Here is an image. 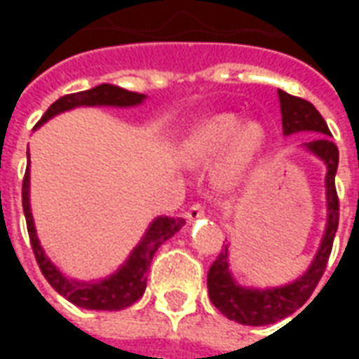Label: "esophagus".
<instances>
[{
  "label": "esophagus",
  "mask_w": 359,
  "mask_h": 359,
  "mask_svg": "<svg viewBox=\"0 0 359 359\" xmlns=\"http://www.w3.org/2000/svg\"><path fill=\"white\" fill-rule=\"evenodd\" d=\"M203 213H205L203 205H200V203H194V205H192V208L187 211V219L188 221H198L200 217H203Z\"/></svg>",
  "instance_id": "obj_1"
}]
</instances>
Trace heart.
Instances as JSON below:
<instances>
[{"instance_id":"heart-1","label":"heart","mask_w":359,"mask_h":359,"mask_svg":"<svg viewBox=\"0 0 359 359\" xmlns=\"http://www.w3.org/2000/svg\"><path fill=\"white\" fill-rule=\"evenodd\" d=\"M267 146L262 121H242L236 113H215L190 126L180 142V156L188 165H208L219 159L215 179L221 188H238L248 179Z\"/></svg>"}]
</instances>
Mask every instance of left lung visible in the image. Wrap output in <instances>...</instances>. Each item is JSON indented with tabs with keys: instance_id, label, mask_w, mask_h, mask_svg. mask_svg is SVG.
<instances>
[{
	"instance_id": "8db88e82",
	"label": "left lung",
	"mask_w": 359,
	"mask_h": 359,
	"mask_svg": "<svg viewBox=\"0 0 359 359\" xmlns=\"http://www.w3.org/2000/svg\"><path fill=\"white\" fill-rule=\"evenodd\" d=\"M280 115H283V134L292 136L298 133H311V142H304L302 151L313 156L325 165V205H327V221H325L323 236L319 241L316 256L308 265V269L290 283L278 286H244L234 278L231 271V244H225V250L211 265L208 273V292L213 306L226 317L241 325L259 327L271 325L292 316L300 309L311 292L316 290L319 278L323 275L327 259L331 256L332 241L339 226V198L334 190V175L339 169V148L332 144L331 130L321 117V113L306 100L296 97L278 90Z\"/></svg>"
}]
</instances>
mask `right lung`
I'll return each instance as SVG.
<instances>
[{
	"label": "right lung",
	"mask_w": 359,
	"mask_h": 359,
	"mask_svg": "<svg viewBox=\"0 0 359 359\" xmlns=\"http://www.w3.org/2000/svg\"><path fill=\"white\" fill-rule=\"evenodd\" d=\"M144 102H146L144 94L128 92L115 84H100L95 88L59 97L57 102L51 103L50 109L43 113V117L40 118L36 128L48 123L50 118L57 117L65 111L76 109V107H121V109H126V107L142 105ZM27 157L28 167L25 172V180H22V210H25V217H27L28 234H30V244L34 250L36 262L40 265L43 277L48 278V283L63 298L84 309L118 311V309L133 306L136 300H140L142 294L146 290L151 257L165 241H169L172 234L179 233L184 226V219L167 217V215H159L154 219L140 242L128 254V257L118 265L117 271H113L107 277L94 278V280H79V278L69 277L48 257L46 250L40 244L38 234H36L34 217H32V208H30V151L28 149Z\"/></svg>",
	"instance_id": "add662e5"
}]
</instances>
